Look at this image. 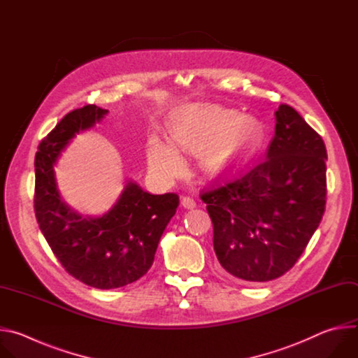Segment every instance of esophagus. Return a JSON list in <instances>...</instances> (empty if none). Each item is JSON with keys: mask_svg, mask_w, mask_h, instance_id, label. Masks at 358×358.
<instances>
[{"mask_svg": "<svg viewBox=\"0 0 358 358\" xmlns=\"http://www.w3.org/2000/svg\"><path fill=\"white\" fill-rule=\"evenodd\" d=\"M181 206L184 208H187V210H192V208L196 207V203H195V201L191 196H182L181 198Z\"/></svg>", "mask_w": 358, "mask_h": 358, "instance_id": "34e87169", "label": "esophagus"}]
</instances>
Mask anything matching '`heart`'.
Returning a JSON list of instances; mask_svg holds the SVG:
<instances>
[{"label":"heart","mask_w":358,"mask_h":358,"mask_svg":"<svg viewBox=\"0 0 358 358\" xmlns=\"http://www.w3.org/2000/svg\"><path fill=\"white\" fill-rule=\"evenodd\" d=\"M170 141L148 138L147 160L152 171L164 177L182 170L178 151L201 155L211 173H221L257 150L264 140L262 123L252 116L218 106L194 108L176 115L169 124Z\"/></svg>","instance_id":"obj_1"}]
</instances>
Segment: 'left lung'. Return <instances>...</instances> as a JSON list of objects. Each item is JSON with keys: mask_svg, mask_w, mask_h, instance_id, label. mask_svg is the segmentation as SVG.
Returning <instances> with one entry per match:
<instances>
[{"mask_svg": "<svg viewBox=\"0 0 358 358\" xmlns=\"http://www.w3.org/2000/svg\"><path fill=\"white\" fill-rule=\"evenodd\" d=\"M265 160L201 194L221 266L246 282L286 273L317 229L326 206L323 138L290 106L275 112Z\"/></svg>", "mask_w": 358, "mask_h": 358, "instance_id": "left-lung-1", "label": "left lung"}]
</instances>
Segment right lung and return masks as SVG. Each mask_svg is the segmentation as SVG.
I'll list each match as a JSON object with an SVG mask.
<instances>
[{
	"mask_svg": "<svg viewBox=\"0 0 358 358\" xmlns=\"http://www.w3.org/2000/svg\"><path fill=\"white\" fill-rule=\"evenodd\" d=\"M109 110L87 105L68 113L38 145L34 207L39 229L65 271L96 289L136 282L151 268L160 238L180 203L177 194L155 195L127 181L103 215H82L62 199L54 166L72 138Z\"/></svg>",
	"mask_w": 358,
	"mask_h": 358,
	"instance_id": "obj_1",
	"label": "right lung"
}]
</instances>
